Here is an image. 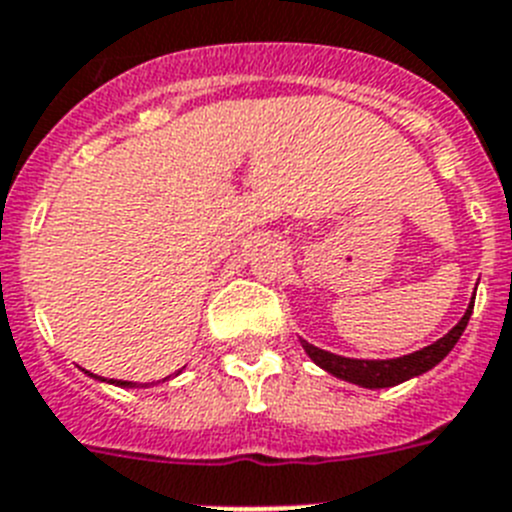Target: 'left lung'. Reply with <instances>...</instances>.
<instances>
[{
    "mask_svg": "<svg viewBox=\"0 0 512 512\" xmlns=\"http://www.w3.org/2000/svg\"><path fill=\"white\" fill-rule=\"evenodd\" d=\"M471 309H474V296H471V304L466 306L464 317L459 319V324L453 327L451 332L441 337V340H435L433 345L428 348L415 350L410 355H402V358H389V361H363V358H345V355H335L327 353V350L317 348V345H311L306 342L304 337L301 340V348L306 350L311 361L317 363L319 368H324L327 373L337 376L342 381H350V384H358L363 389H386V386H397L407 379H415L420 373L430 371L433 366L446 358L448 353L453 350V345L459 342L461 332L466 330V324H469Z\"/></svg>",
    "mask_w": 512,
    "mask_h": 512,
    "instance_id": "obj_1",
    "label": "left lung"
}]
</instances>
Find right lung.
<instances>
[{"label": "right lung", "instance_id": "obj_1", "mask_svg": "<svg viewBox=\"0 0 512 512\" xmlns=\"http://www.w3.org/2000/svg\"><path fill=\"white\" fill-rule=\"evenodd\" d=\"M87 373V376H92V379H100V381H108V379H102V376H95V373H90V371H84ZM180 373V371H177ZM175 373V376H177ZM167 379H170V376H167ZM164 379V381H167ZM108 384H115V386H123V389H136V386H149V384H133V381H115V379H110Z\"/></svg>", "mask_w": 512, "mask_h": 512}]
</instances>
